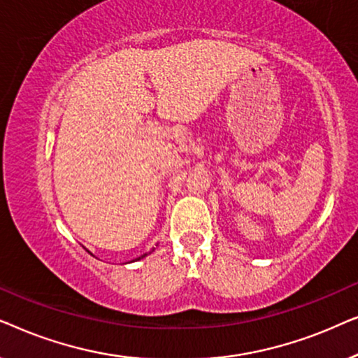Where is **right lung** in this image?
<instances>
[{"mask_svg":"<svg viewBox=\"0 0 358 358\" xmlns=\"http://www.w3.org/2000/svg\"><path fill=\"white\" fill-rule=\"evenodd\" d=\"M155 249V248H153ZM87 252H90V251H87ZM151 252V251H150ZM145 256H148V254H143V256H141V257H138V259H135V261H140V259H143Z\"/></svg>","mask_w":358,"mask_h":358,"instance_id":"right-lung-1","label":"right lung"}]
</instances>
